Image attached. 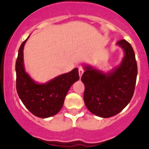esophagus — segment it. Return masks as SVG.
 <instances>
[{
	"mask_svg": "<svg viewBox=\"0 0 149 149\" xmlns=\"http://www.w3.org/2000/svg\"><path fill=\"white\" fill-rule=\"evenodd\" d=\"M84 70L83 69L82 67H79V77H82V75H83V73H84Z\"/></svg>",
	"mask_w": 149,
	"mask_h": 149,
	"instance_id": "obj_1",
	"label": "esophagus"
}]
</instances>
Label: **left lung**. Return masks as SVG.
I'll return each instance as SVG.
<instances>
[{"mask_svg":"<svg viewBox=\"0 0 149 149\" xmlns=\"http://www.w3.org/2000/svg\"><path fill=\"white\" fill-rule=\"evenodd\" d=\"M125 55L121 64L103 73L93 67H84L81 80L84 84V100L90 112L102 118L112 117L124 109L132 98L138 65L132 46L125 40L117 42Z\"/></svg>","mask_w":149,"mask_h":149,"instance_id":"1","label":"left lung"}]
</instances>
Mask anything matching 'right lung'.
<instances>
[{"label":"right lung","mask_w":149,"mask_h":149,"mask_svg":"<svg viewBox=\"0 0 149 149\" xmlns=\"http://www.w3.org/2000/svg\"><path fill=\"white\" fill-rule=\"evenodd\" d=\"M27 39L19 47L15 63L17 93L27 109L34 116L51 117L61 110L68 91L79 79L78 69L75 68L44 84H37L24 70L23 47Z\"/></svg>","instance_id":"1"}]
</instances>
